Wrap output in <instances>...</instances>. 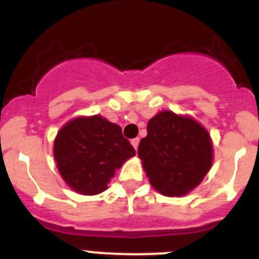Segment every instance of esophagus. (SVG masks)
Masks as SVG:
<instances>
[{"label": "esophagus", "instance_id": "1", "mask_svg": "<svg viewBox=\"0 0 259 259\" xmlns=\"http://www.w3.org/2000/svg\"><path fill=\"white\" fill-rule=\"evenodd\" d=\"M139 143H140V139H139V137H136V139L131 140V144H132V146H134V148H135V150H136L137 148H139Z\"/></svg>", "mask_w": 259, "mask_h": 259}]
</instances>
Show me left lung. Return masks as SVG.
<instances>
[{"mask_svg": "<svg viewBox=\"0 0 259 259\" xmlns=\"http://www.w3.org/2000/svg\"><path fill=\"white\" fill-rule=\"evenodd\" d=\"M146 130L137 154L153 188L168 197L189 193L211 168L209 132L194 119L167 110L153 116Z\"/></svg>", "mask_w": 259, "mask_h": 259, "instance_id": "left-lung-1", "label": "left lung"}]
</instances>
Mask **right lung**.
Listing matches in <instances>:
<instances>
[{"label":"right lung","instance_id":"add662e5","mask_svg":"<svg viewBox=\"0 0 259 259\" xmlns=\"http://www.w3.org/2000/svg\"><path fill=\"white\" fill-rule=\"evenodd\" d=\"M53 152L68 187L87 196L106 191L116 170L136 154L122 128L101 115L80 116L66 123L57 134Z\"/></svg>","mask_w":259,"mask_h":259}]
</instances>
